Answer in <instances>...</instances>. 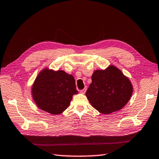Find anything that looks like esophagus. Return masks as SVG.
Segmentation results:
<instances>
[{"label": "esophagus", "instance_id": "1", "mask_svg": "<svg viewBox=\"0 0 159 159\" xmlns=\"http://www.w3.org/2000/svg\"><path fill=\"white\" fill-rule=\"evenodd\" d=\"M86 90H87V88H84V89L80 90V93H81V94H85V92H86Z\"/></svg>", "mask_w": 159, "mask_h": 159}]
</instances>
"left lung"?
<instances>
[{"instance_id":"1","label":"left lung","mask_w":159,"mask_h":159,"mask_svg":"<svg viewBox=\"0 0 159 159\" xmlns=\"http://www.w3.org/2000/svg\"><path fill=\"white\" fill-rule=\"evenodd\" d=\"M92 80L85 94L93 107L102 114L120 110L131 97L133 88L128 78L112 65L96 70Z\"/></svg>"}]
</instances>
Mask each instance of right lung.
I'll return each instance as SVG.
<instances>
[{
	"instance_id": "add662e5",
	"label": "right lung",
	"mask_w": 159,
	"mask_h": 159,
	"mask_svg": "<svg viewBox=\"0 0 159 159\" xmlns=\"http://www.w3.org/2000/svg\"><path fill=\"white\" fill-rule=\"evenodd\" d=\"M32 96L40 109L60 114L69 107L74 94H78L75 79L64 71L43 70L32 86Z\"/></svg>"
}]
</instances>
